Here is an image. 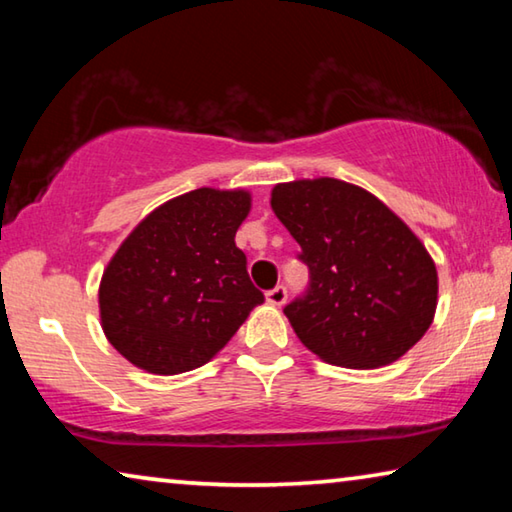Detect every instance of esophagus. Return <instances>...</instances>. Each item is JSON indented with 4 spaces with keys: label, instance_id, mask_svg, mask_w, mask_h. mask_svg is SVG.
Segmentation results:
<instances>
[{
    "label": "esophagus",
    "instance_id": "34e87169",
    "mask_svg": "<svg viewBox=\"0 0 512 512\" xmlns=\"http://www.w3.org/2000/svg\"><path fill=\"white\" fill-rule=\"evenodd\" d=\"M266 302L273 307H282L287 302V289L284 287H275L271 291H266Z\"/></svg>",
    "mask_w": 512,
    "mask_h": 512
}]
</instances>
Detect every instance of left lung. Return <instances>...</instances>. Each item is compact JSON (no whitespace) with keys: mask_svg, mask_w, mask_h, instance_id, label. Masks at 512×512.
<instances>
[{"mask_svg":"<svg viewBox=\"0 0 512 512\" xmlns=\"http://www.w3.org/2000/svg\"><path fill=\"white\" fill-rule=\"evenodd\" d=\"M271 207L311 273L307 296L284 307L307 350L370 370L422 339L438 307L436 262L391 207L327 176L277 183Z\"/></svg>","mask_w":512,"mask_h":512,"instance_id":"obj_1","label":"left lung"}]
</instances>
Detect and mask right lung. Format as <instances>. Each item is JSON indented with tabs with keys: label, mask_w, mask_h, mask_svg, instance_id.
Listing matches in <instances>:
<instances>
[{
	"label": "right lung",
	"mask_w": 512,
	"mask_h": 512,
	"mask_svg": "<svg viewBox=\"0 0 512 512\" xmlns=\"http://www.w3.org/2000/svg\"><path fill=\"white\" fill-rule=\"evenodd\" d=\"M253 207L248 189L201 187L155 207L103 268L101 329L151 375L205 366L264 296L235 244Z\"/></svg>",
	"instance_id": "right-lung-1"
}]
</instances>
